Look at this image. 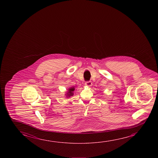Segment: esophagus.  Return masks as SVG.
Instances as JSON below:
<instances>
[{
  "label": "esophagus",
  "mask_w": 158,
  "mask_h": 158,
  "mask_svg": "<svg viewBox=\"0 0 158 158\" xmlns=\"http://www.w3.org/2000/svg\"><path fill=\"white\" fill-rule=\"evenodd\" d=\"M85 84L87 86H91L92 85V82L91 81H86Z\"/></svg>",
  "instance_id": "esophagus-1"
}]
</instances>
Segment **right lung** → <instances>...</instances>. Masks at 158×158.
<instances>
[{"mask_svg": "<svg viewBox=\"0 0 158 158\" xmlns=\"http://www.w3.org/2000/svg\"><path fill=\"white\" fill-rule=\"evenodd\" d=\"M74 90H75V88H73V87L69 89V91H68V92L66 94V95L68 96H69V97H70V96H73V91H74Z\"/></svg>", "mask_w": 158, "mask_h": 158, "instance_id": "add662e5", "label": "right lung"}]
</instances>
